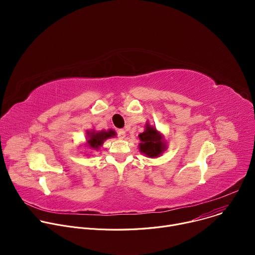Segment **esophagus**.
<instances>
[{
    "mask_svg": "<svg viewBox=\"0 0 255 255\" xmlns=\"http://www.w3.org/2000/svg\"><path fill=\"white\" fill-rule=\"evenodd\" d=\"M117 134H118V137H119V138H122V139L126 136V132H125V130H123V129L118 130V131H117Z\"/></svg>",
    "mask_w": 255,
    "mask_h": 255,
    "instance_id": "34e87169",
    "label": "esophagus"
}]
</instances>
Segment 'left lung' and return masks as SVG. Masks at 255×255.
<instances>
[{
	"label": "left lung",
	"instance_id": "obj_1",
	"mask_svg": "<svg viewBox=\"0 0 255 255\" xmlns=\"http://www.w3.org/2000/svg\"><path fill=\"white\" fill-rule=\"evenodd\" d=\"M145 131L139 134L141 143L139 149L148 157H158L166 149V145L163 136L156 130L155 127L150 126L148 123L145 126Z\"/></svg>",
	"mask_w": 255,
	"mask_h": 255
}]
</instances>
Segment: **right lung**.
Segmentation results:
<instances>
[{"instance_id":"obj_1","label":"right lung","mask_w":255,"mask_h":255,"mask_svg":"<svg viewBox=\"0 0 255 255\" xmlns=\"http://www.w3.org/2000/svg\"><path fill=\"white\" fill-rule=\"evenodd\" d=\"M87 136H88L87 143L89 146L93 149H99L106 139L116 136V132L112 129L108 131H100V132H96L95 130H93V131H88Z\"/></svg>"}]
</instances>
